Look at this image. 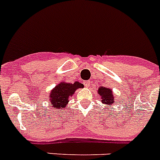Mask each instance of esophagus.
Listing matches in <instances>:
<instances>
[{
	"mask_svg": "<svg viewBox=\"0 0 160 160\" xmlns=\"http://www.w3.org/2000/svg\"><path fill=\"white\" fill-rule=\"evenodd\" d=\"M84 86L86 87V88H88V87L90 86V81H89V80H87V81H84Z\"/></svg>",
	"mask_w": 160,
	"mask_h": 160,
	"instance_id": "1",
	"label": "esophagus"
}]
</instances>
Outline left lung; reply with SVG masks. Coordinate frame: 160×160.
<instances>
[{
	"instance_id": "1",
	"label": "left lung",
	"mask_w": 160,
	"mask_h": 160,
	"mask_svg": "<svg viewBox=\"0 0 160 160\" xmlns=\"http://www.w3.org/2000/svg\"><path fill=\"white\" fill-rule=\"evenodd\" d=\"M98 93L101 97V102L103 104L109 105L111 107L114 106L115 102V97H114L112 89L107 87H99L98 89Z\"/></svg>"
}]
</instances>
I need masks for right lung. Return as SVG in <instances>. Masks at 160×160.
Instances as JSON below:
<instances>
[{"label": "right lung", "instance_id": "1", "mask_svg": "<svg viewBox=\"0 0 160 160\" xmlns=\"http://www.w3.org/2000/svg\"><path fill=\"white\" fill-rule=\"evenodd\" d=\"M82 88H84V84L79 81H75L73 84L62 81L50 91L49 103L53 107V109L62 111L67 107L69 102V98L73 96L76 90Z\"/></svg>", "mask_w": 160, "mask_h": 160}]
</instances>
